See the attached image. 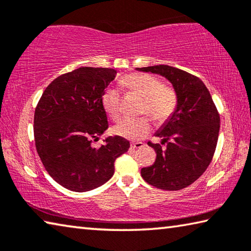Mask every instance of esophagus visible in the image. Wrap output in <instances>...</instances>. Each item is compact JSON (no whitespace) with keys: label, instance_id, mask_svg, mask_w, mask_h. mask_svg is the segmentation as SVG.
I'll return each instance as SVG.
<instances>
[{"label":"esophagus","instance_id":"obj_1","mask_svg":"<svg viewBox=\"0 0 251 251\" xmlns=\"http://www.w3.org/2000/svg\"><path fill=\"white\" fill-rule=\"evenodd\" d=\"M144 146V143L142 142H136L131 144V148H142Z\"/></svg>","mask_w":251,"mask_h":251}]
</instances>
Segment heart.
Segmentation results:
<instances>
[{"mask_svg": "<svg viewBox=\"0 0 251 251\" xmlns=\"http://www.w3.org/2000/svg\"><path fill=\"white\" fill-rule=\"evenodd\" d=\"M128 90L144 97L141 112L148 114L157 122H164L172 115L177 105L175 92L163 86L158 79L148 74H133L123 80ZM103 107L112 120L122 115V99L117 88H108L103 95ZM151 121L146 116L125 117L114 126V133L122 137L141 139L151 130Z\"/></svg>", "mask_w": 251, "mask_h": 251, "instance_id": "b5f03b06", "label": "heart"}]
</instances>
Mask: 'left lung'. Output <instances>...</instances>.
Segmentation results:
<instances>
[{
	"mask_svg": "<svg viewBox=\"0 0 251 251\" xmlns=\"http://www.w3.org/2000/svg\"><path fill=\"white\" fill-rule=\"evenodd\" d=\"M136 70L168 79L177 97L174 113L155 133L167 147L148 143L156 151V160L151 166L142 168V177L160 189L185 188L205 173L214 156L220 128L217 108L197 76L168 65Z\"/></svg>",
	"mask_w": 251,
	"mask_h": 251,
	"instance_id": "1",
	"label": "left lung"
}]
</instances>
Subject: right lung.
Segmentation results:
<instances>
[{"label":"right lung","instance_id":"1","mask_svg":"<svg viewBox=\"0 0 251 251\" xmlns=\"http://www.w3.org/2000/svg\"><path fill=\"white\" fill-rule=\"evenodd\" d=\"M117 72L79 67L55 78L42 94L34 114L37 154L53 179L72 192H88L114 175V161L129 148L121 136L104 145L93 142L108 128L103 107L105 88Z\"/></svg>","mask_w":251,"mask_h":251}]
</instances>
